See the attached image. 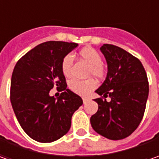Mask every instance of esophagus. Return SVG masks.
Returning a JSON list of instances; mask_svg holds the SVG:
<instances>
[{"instance_id": "1", "label": "esophagus", "mask_w": 159, "mask_h": 159, "mask_svg": "<svg viewBox=\"0 0 159 159\" xmlns=\"http://www.w3.org/2000/svg\"><path fill=\"white\" fill-rule=\"evenodd\" d=\"M82 100H83V103H87V102L89 101V98H87V97H83Z\"/></svg>"}]
</instances>
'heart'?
Wrapping results in <instances>:
<instances>
[{
	"mask_svg": "<svg viewBox=\"0 0 159 159\" xmlns=\"http://www.w3.org/2000/svg\"><path fill=\"white\" fill-rule=\"evenodd\" d=\"M80 56L84 61L90 65L89 76H94L96 79H102L105 74V70L102 65V57L93 48H84L80 51ZM73 57L70 54L66 55L61 63V69L64 76H70ZM96 88V82L93 79L80 80L72 79L69 81V89L75 94L80 95H88Z\"/></svg>",
	"mask_w": 159,
	"mask_h": 159,
	"instance_id": "1",
	"label": "heart"
}]
</instances>
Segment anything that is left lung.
I'll return each instance as SVG.
<instances>
[{
  "mask_svg": "<svg viewBox=\"0 0 159 159\" xmlns=\"http://www.w3.org/2000/svg\"><path fill=\"white\" fill-rule=\"evenodd\" d=\"M100 49L108 72L104 82L95 90L101 97L95 99L98 111L90 123L103 137L121 140L129 136L143 119L149 95L148 78L141 61L123 48L103 44Z\"/></svg>",
  "mask_w": 159,
  "mask_h": 159,
  "instance_id": "1",
  "label": "left lung"
}]
</instances>
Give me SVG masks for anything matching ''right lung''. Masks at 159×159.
Returning a JSON list of instances; mask_svg holds the SVG:
<instances>
[{
  "label": "right lung",
  "mask_w": 159,
  "mask_h": 159,
  "mask_svg": "<svg viewBox=\"0 0 159 159\" xmlns=\"http://www.w3.org/2000/svg\"><path fill=\"white\" fill-rule=\"evenodd\" d=\"M77 43L47 41L36 46L16 64L10 83V102L23 130L39 143H52L70 130L71 117L83 103L66 89L63 58ZM57 86V99L49 95Z\"/></svg>",
  "instance_id": "obj_1"
}]
</instances>
